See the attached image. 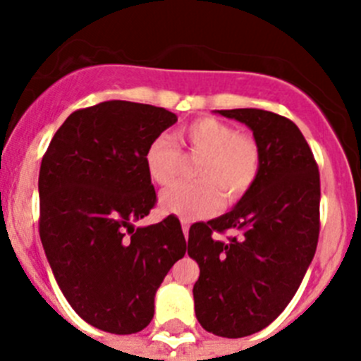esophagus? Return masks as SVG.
<instances>
[{
  "instance_id": "34e87169",
  "label": "esophagus",
  "mask_w": 361,
  "mask_h": 361,
  "mask_svg": "<svg viewBox=\"0 0 361 361\" xmlns=\"http://www.w3.org/2000/svg\"><path fill=\"white\" fill-rule=\"evenodd\" d=\"M183 233L184 237L188 238V233H190V220H183Z\"/></svg>"
}]
</instances>
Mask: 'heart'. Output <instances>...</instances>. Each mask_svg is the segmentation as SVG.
<instances>
[{
	"mask_svg": "<svg viewBox=\"0 0 361 361\" xmlns=\"http://www.w3.org/2000/svg\"><path fill=\"white\" fill-rule=\"evenodd\" d=\"M178 145L199 153L195 183H180L162 191L161 208L183 219L213 215L228 200H238L253 188L260 173L262 155L257 139L237 132L229 123L215 117H199L178 130ZM146 170L153 183L168 186L175 180L180 152L166 135L155 137L145 155Z\"/></svg>",
	"mask_w": 361,
	"mask_h": 361,
	"instance_id": "obj_1",
	"label": "heart"
}]
</instances>
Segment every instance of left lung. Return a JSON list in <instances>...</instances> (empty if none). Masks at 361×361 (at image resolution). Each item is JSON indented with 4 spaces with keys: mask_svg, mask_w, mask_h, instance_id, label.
I'll return each mask as SVG.
<instances>
[{
    "mask_svg": "<svg viewBox=\"0 0 361 361\" xmlns=\"http://www.w3.org/2000/svg\"><path fill=\"white\" fill-rule=\"evenodd\" d=\"M253 130L262 164L253 188L229 213L190 228L188 255L200 276L195 314L208 333L242 338L288 307L317 251L320 171L288 117L257 108L219 110ZM233 231L224 243L216 237Z\"/></svg>",
    "mask_w": 361,
    "mask_h": 361,
    "instance_id": "left-lung-1",
    "label": "left lung"
}]
</instances>
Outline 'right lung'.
Returning a JSON list of instances; mask_svg holds the SVG:
<instances>
[{"label": "right lung", "mask_w": 361, "mask_h": 361, "mask_svg": "<svg viewBox=\"0 0 361 361\" xmlns=\"http://www.w3.org/2000/svg\"><path fill=\"white\" fill-rule=\"evenodd\" d=\"M173 123L166 108L104 101L70 114L41 161V244L73 311L106 333L145 329L186 253L177 216L133 226L157 202L146 149Z\"/></svg>", "instance_id": "right-lung-1"}]
</instances>
